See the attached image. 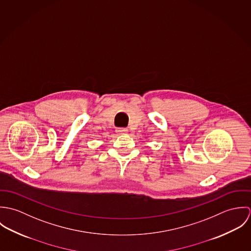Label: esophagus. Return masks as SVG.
<instances>
[{"mask_svg":"<svg viewBox=\"0 0 251 251\" xmlns=\"http://www.w3.org/2000/svg\"><path fill=\"white\" fill-rule=\"evenodd\" d=\"M116 132L118 134H125V133L127 132V129L126 127H119V128L116 129Z\"/></svg>","mask_w":251,"mask_h":251,"instance_id":"obj_1","label":"esophagus"}]
</instances>
